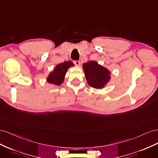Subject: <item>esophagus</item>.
<instances>
[{"mask_svg":"<svg viewBox=\"0 0 158 158\" xmlns=\"http://www.w3.org/2000/svg\"><path fill=\"white\" fill-rule=\"evenodd\" d=\"M73 63H74V64L77 66H79L80 64H81V62L79 61H74Z\"/></svg>","mask_w":158,"mask_h":158,"instance_id":"34e87169","label":"esophagus"}]
</instances>
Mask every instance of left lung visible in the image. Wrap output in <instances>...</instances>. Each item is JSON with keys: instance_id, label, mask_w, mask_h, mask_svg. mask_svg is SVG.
Segmentation results:
<instances>
[{"instance_id": "obj_1", "label": "left lung", "mask_w": 158, "mask_h": 158, "mask_svg": "<svg viewBox=\"0 0 158 158\" xmlns=\"http://www.w3.org/2000/svg\"><path fill=\"white\" fill-rule=\"evenodd\" d=\"M83 69L89 86L101 89L110 81V71L95 61L85 63L83 64Z\"/></svg>"}]
</instances>
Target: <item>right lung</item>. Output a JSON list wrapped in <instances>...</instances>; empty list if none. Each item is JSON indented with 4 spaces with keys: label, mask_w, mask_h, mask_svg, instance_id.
<instances>
[{
    "label": "right lung",
    "mask_w": 158,
    "mask_h": 158,
    "mask_svg": "<svg viewBox=\"0 0 158 158\" xmlns=\"http://www.w3.org/2000/svg\"><path fill=\"white\" fill-rule=\"evenodd\" d=\"M73 66H74V64L70 61H64L57 65L54 67L53 71L50 72L46 78L47 82L59 86L64 83L67 70L69 67Z\"/></svg>",
    "instance_id": "obj_1"
}]
</instances>
